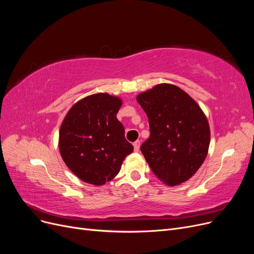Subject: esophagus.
Wrapping results in <instances>:
<instances>
[{"label":"esophagus","mask_w":254,"mask_h":254,"mask_svg":"<svg viewBox=\"0 0 254 254\" xmlns=\"http://www.w3.org/2000/svg\"><path fill=\"white\" fill-rule=\"evenodd\" d=\"M133 148H134V151H139L140 150V141H135L133 143Z\"/></svg>","instance_id":"1"}]
</instances>
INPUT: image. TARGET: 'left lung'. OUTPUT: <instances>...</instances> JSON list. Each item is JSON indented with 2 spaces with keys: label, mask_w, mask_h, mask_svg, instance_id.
Listing matches in <instances>:
<instances>
[{
  "label": "left lung",
  "mask_w": 254,
  "mask_h": 254,
  "mask_svg": "<svg viewBox=\"0 0 254 254\" xmlns=\"http://www.w3.org/2000/svg\"><path fill=\"white\" fill-rule=\"evenodd\" d=\"M136 102L149 122L150 136L141 151L150 170L166 186L188 181L209 151L211 132L205 114L186 91L171 83L142 92Z\"/></svg>",
  "instance_id": "obj_1"
}]
</instances>
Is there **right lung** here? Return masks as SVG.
<instances>
[{
  "instance_id": "right-lung-1",
  "label": "right lung",
  "mask_w": 254,
  "mask_h": 254,
  "mask_svg": "<svg viewBox=\"0 0 254 254\" xmlns=\"http://www.w3.org/2000/svg\"><path fill=\"white\" fill-rule=\"evenodd\" d=\"M122 99L108 93L81 98L67 111L59 130L63 160L78 178L101 187L112 180L133 150L117 119Z\"/></svg>"
}]
</instances>
